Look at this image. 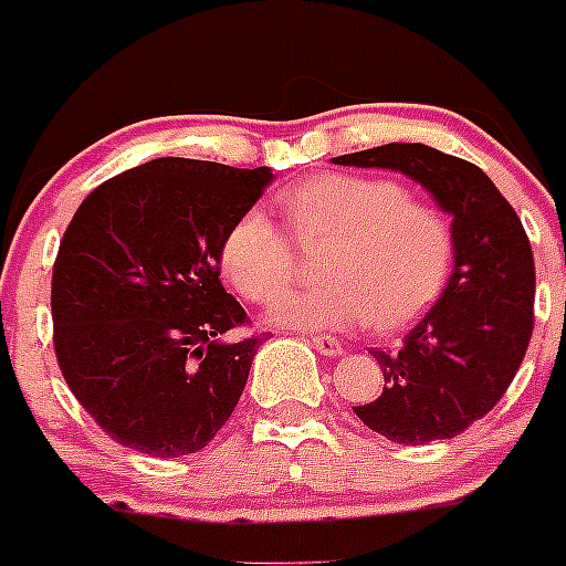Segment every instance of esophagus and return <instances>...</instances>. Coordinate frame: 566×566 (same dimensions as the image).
<instances>
[{
    "label": "esophagus",
    "mask_w": 566,
    "mask_h": 566,
    "mask_svg": "<svg viewBox=\"0 0 566 566\" xmlns=\"http://www.w3.org/2000/svg\"><path fill=\"white\" fill-rule=\"evenodd\" d=\"M312 345H315V350L319 353V356H328V358H336V356H342V353H345L342 342L336 339V336H331V334L312 336Z\"/></svg>",
    "instance_id": "obj_1"
}]
</instances>
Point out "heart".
<instances>
[{
	"label": "heart",
	"instance_id": "b5f03b06",
	"mask_svg": "<svg viewBox=\"0 0 566 566\" xmlns=\"http://www.w3.org/2000/svg\"><path fill=\"white\" fill-rule=\"evenodd\" d=\"M276 202L298 241H328L319 260L323 284L279 298L293 279V247L260 208L232 221L219 251L221 271L243 298H279L273 323L397 331L441 298L454 265L452 224L436 205L410 199L397 180L323 172L290 186Z\"/></svg>",
	"mask_w": 566,
	"mask_h": 566
}]
</instances>
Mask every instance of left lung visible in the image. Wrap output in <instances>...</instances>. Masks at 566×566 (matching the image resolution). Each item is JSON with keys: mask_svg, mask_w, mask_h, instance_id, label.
<instances>
[{"mask_svg": "<svg viewBox=\"0 0 566 566\" xmlns=\"http://www.w3.org/2000/svg\"><path fill=\"white\" fill-rule=\"evenodd\" d=\"M421 182L452 216L454 271L397 350H378L384 394L356 416L405 447L443 441L493 410L534 331V254L515 208L471 161L427 145H384L331 158Z\"/></svg>", "mask_w": 566, "mask_h": 566, "instance_id": "8db88e82", "label": "left lung"}]
</instances>
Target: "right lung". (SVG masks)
<instances>
[{"instance_id": "obj_1", "label": "right lung", "mask_w": 566, "mask_h": 566, "mask_svg": "<svg viewBox=\"0 0 566 566\" xmlns=\"http://www.w3.org/2000/svg\"><path fill=\"white\" fill-rule=\"evenodd\" d=\"M273 172L156 158L101 182L67 224L51 317L62 378L95 424L150 458L208 447L249 380L262 336L219 279L232 221Z\"/></svg>"}]
</instances>
